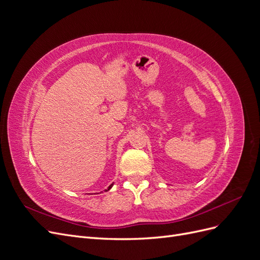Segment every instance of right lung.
I'll list each match as a JSON object with an SVG mask.
<instances>
[{
  "mask_svg": "<svg viewBox=\"0 0 260 260\" xmlns=\"http://www.w3.org/2000/svg\"><path fill=\"white\" fill-rule=\"evenodd\" d=\"M113 185H114V183H112V184H111V185H109V186H108V187H107V188H106V190H105V191H109V190H111V188H112V187H113Z\"/></svg>",
  "mask_w": 260,
  "mask_h": 260,
  "instance_id": "obj_1",
  "label": "right lung"
}]
</instances>
